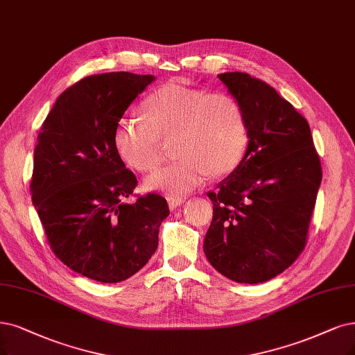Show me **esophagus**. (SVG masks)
Returning a JSON list of instances; mask_svg holds the SVG:
<instances>
[{
	"instance_id": "esophagus-1",
	"label": "esophagus",
	"mask_w": 355,
	"mask_h": 355,
	"mask_svg": "<svg viewBox=\"0 0 355 355\" xmlns=\"http://www.w3.org/2000/svg\"><path fill=\"white\" fill-rule=\"evenodd\" d=\"M184 202H186L184 196H168L169 209H177L178 206H181Z\"/></svg>"
}]
</instances>
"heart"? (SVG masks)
Listing matches in <instances>:
<instances>
[{"mask_svg":"<svg viewBox=\"0 0 355 355\" xmlns=\"http://www.w3.org/2000/svg\"><path fill=\"white\" fill-rule=\"evenodd\" d=\"M143 120L123 116L112 141L121 159L150 173L164 157V141L174 140L178 159L146 178L149 190L181 196L202 186L209 174L224 175L241 162L248 127L240 99L227 92L207 94L169 82L143 101Z\"/></svg>","mask_w":355,"mask_h":355,"instance_id":"obj_1","label":"heart"}]
</instances>
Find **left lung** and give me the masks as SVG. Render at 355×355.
I'll return each mask as SVG.
<instances>
[{"mask_svg": "<svg viewBox=\"0 0 355 355\" xmlns=\"http://www.w3.org/2000/svg\"><path fill=\"white\" fill-rule=\"evenodd\" d=\"M218 77L243 105L248 146L231 175L207 193L214 218L203 252L235 282H266L304 250L322 165L307 120L272 86L240 71Z\"/></svg>", "mask_w": 355, "mask_h": 355, "instance_id": "obj_1", "label": "left lung"}]
</instances>
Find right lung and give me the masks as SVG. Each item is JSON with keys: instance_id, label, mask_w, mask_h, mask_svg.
<instances>
[{"instance_id": "add662e5", "label": "right lung", "mask_w": 355, "mask_h": 355, "mask_svg": "<svg viewBox=\"0 0 355 355\" xmlns=\"http://www.w3.org/2000/svg\"><path fill=\"white\" fill-rule=\"evenodd\" d=\"M153 80L128 71L85 77L58 96L37 135L31 193L48 244L98 282H121L146 265L169 215L157 193L127 202L137 178L112 141L115 124Z\"/></svg>"}]
</instances>
